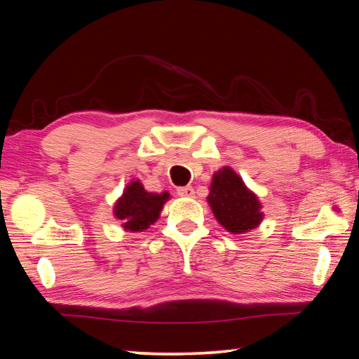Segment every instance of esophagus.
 Listing matches in <instances>:
<instances>
[{
    "mask_svg": "<svg viewBox=\"0 0 359 359\" xmlns=\"http://www.w3.org/2000/svg\"><path fill=\"white\" fill-rule=\"evenodd\" d=\"M177 194L182 198H191L194 194V190H193V187H179Z\"/></svg>",
    "mask_w": 359,
    "mask_h": 359,
    "instance_id": "obj_1",
    "label": "esophagus"
}]
</instances>
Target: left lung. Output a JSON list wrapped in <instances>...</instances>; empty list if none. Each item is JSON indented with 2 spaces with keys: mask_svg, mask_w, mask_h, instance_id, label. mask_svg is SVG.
<instances>
[{
  "mask_svg": "<svg viewBox=\"0 0 359 359\" xmlns=\"http://www.w3.org/2000/svg\"><path fill=\"white\" fill-rule=\"evenodd\" d=\"M208 203L217 222L231 234H244L263 222V205L233 168L223 166L212 175Z\"/></svg>",
  "mask_w": 359,
  "mask_h": 359,
  "instance_id": "left-lung-1",
  "label": "left lung"
}]
</instances>
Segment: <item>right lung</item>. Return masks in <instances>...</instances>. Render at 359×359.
Returning <instances> with one entry per match:
<instances>
[{"label": "right lung", "instance_id": "obj_1", "mask_svg": "<svg viewBox=\"0 0 359 359\" xmlns=\"http://www.w3.org/2000/svg\"><path fill=\"white\" fill-rule=\"evenodd\" d=\"M169 193H150L144 188L142 182L133 179L125 187L121 196L114 204V217L121 222V228L130 233H141L154 224L169 201Z\"/></svg>", "mask_w": 359, "mask_h": 359}]
</instances>
